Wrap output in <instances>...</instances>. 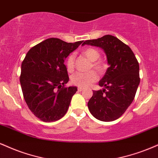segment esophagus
I'll return each mask as SVG.
<instances>
[{
	"instance_id": "34e87169",
	"label": "esophagus",
	"mask_w": 158,
	"mask_h": 158,
	"mask_svg": "<svg viewBox=\"0 0 158 158\" xmlns=\"http://www.w3.org/2000/svg\"><path fill=\"white\" fill-rule=\"evenodd\" d=\"M83 90V88L82 87H78V91H79V92H81V91Z\"/></svg>"
}]
</instances>
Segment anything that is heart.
<instances>
[{
    "instance_id": "b5f03b06",
    "label": "heart",
    "mask_w": 158,
    "mask_h": 158,
    "mask_svg": "<svg viewBox=\"0 0 158 158\" xmlns=\"http://www.w3.org/2000/svg\"><path fill=\"white\" fill-rule=\"evenodd\" d=\"M82 54L91 61L90 68H94L95 71L102 73L105 71L106 64L103 60L99 59L100 53L97 49L94 48H87L82 51ZM75 56L73 54H70L66 60L65 64L68 71L72 72L74 69ZM98 76L94 71H90L86 73L77 72L71 77V82L74 85L79 87H87L91 83L97 80Z\"/></svg>"
}]
</instances>
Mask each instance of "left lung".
Masks as SVG:
<instances>
[{"label": "left lung", "instance_id": "1", "mask_svg": "<svg viewBox=\"0 0 158 158\" xmlns=\"http://www.w3.org/2000/svg\"><path fill=\"white\" fill-rule=\"evenodd\" d=\"M102 48L110 67L99 81L103 90H93L87 106L98 120L113 121L120 118L133 102L140 83L139 64L133 51L117 37L104 35L83 43Z\"/></svg>", "mask_w": 158, "mask_h": 158}]
</instances>
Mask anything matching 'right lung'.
<instances>
[{
  "mask_svg": "<svg viewBox=\"0 0 158 158\" xmlns=\"http://www.w3.org/2000/svg\"><path fill=\"white\" fill-rule=\"evenodd\" d=\"M82 42L49 38L32 47L22 62L20 81L25 102L44 122L57 121L67 113L77 87H65L69 77L64 62Z\"/></svg>",
  "mask_w": 158,
  "mask_h": 158,
  "instance_id": "obj_1",
  "label": "right lung"
}]
</instances>
